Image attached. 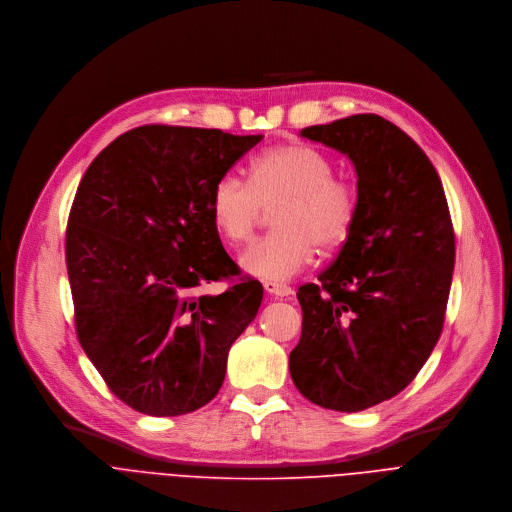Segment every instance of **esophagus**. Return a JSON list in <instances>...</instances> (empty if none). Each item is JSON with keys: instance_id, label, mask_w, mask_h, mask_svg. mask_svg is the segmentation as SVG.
<instances>
[{"instance_id": "34e87169", "label": "esophagus", "mask_w": 512, "mask_h": 512, "mask_svg": "<svg viewBox=\"0 0 512 512\" xmlns=\"http://www.w3.org/2000/svg\"><path fill=\"white\" fill-rule=\"evenodd\" d=\"M264 290L268 294H272V296H278V298H286V296H290L294 292L290 286L280 284V282H264Z\"/></svg>"}]
</instances>
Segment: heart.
I'll return each mask as SVG.
<instances>
[{
	"label": "heart",
	"mask_w": 512,
	"mask_h": 512,
	"mask_svg": "<svg viewBox=\"0 0 512 512\" xmlns=\"http://www.w3.org/2000/svg\"><path fill=\"white\" fill-rule=\"evenodd\" d=\"M274 234L240 256V268L266 282H284L315 258V248H341L357 220V191L333 177L331 159L315 147L290 143L254 159L250 183L224 175L212 189L210 214L218 234L232 246L246 242L262 208H274Z\"/></svg>",
	"instance_id": "obj_1"
}]
</instances>
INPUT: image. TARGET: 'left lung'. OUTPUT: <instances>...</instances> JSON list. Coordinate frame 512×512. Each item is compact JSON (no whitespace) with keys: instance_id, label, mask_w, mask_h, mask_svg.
Returning <instances> with one entry per match:
<instances>
[{"instance_id":"obj_1","label":"left lung","mask_w":512,"mask_h":512,"mask_svg":"<svg viewBox=\"0 0 512 512\" xmlns=\"http://www.w3.org/2000/svg\"><path fill=\"white\" fill-rule=\"evenodd\" d=\"M300 137L351 159L357 220L321 284L296 292L302 333L290 377L327 410L361 412L410 385L440 339L456 256L448 201L426 153L379 115Z\"/></svg>"}]
</instances>
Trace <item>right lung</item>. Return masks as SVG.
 Here are the masks:
<instances>
[{
    "label": "right lung",
    "mask_w": 512,
    "mask_h": 512,
    "mask_svg": "<svg viewBox=\"0 0 512 512\" xmlns=\"http://www.w3.org/2000/svg\"><path fill=\"white\" fill-rule=\"evenodd\" d=\"M262 139L145 125L102 149L78 185L66 230L76 335L109 389L141 414L183 416L212 401L232 343L256 319L258 280L216 296L195 288L240 272L210 197Z\"/></svg>",
    "instance_id": "add662e5"
}]
</instances>
